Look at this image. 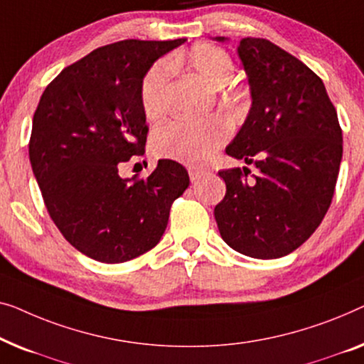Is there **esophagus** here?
I'll return each mask as SVG.
<instances>
[{
    "instance_id": "34e87169",
    "label": "esophagus",
    "mask_w": 364,
    "mask_h": 364,
    "mask_svg": "<svg viewBox=\"0 0 364 364\" xmlns=\"http://www.w3.org/2000/svg\"><path fill=\"white\" fill-rule=\"evenodd\" d=\"M188 173H189V178H191V181H198V180H201L204 175H206V170H203V168L189 166Z\"/></svg>"
}]
</instances>
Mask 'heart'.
Returning a JSON list of instances; mask_svg holds the SVG:
<instances>
[{
    "mask_svg": "<svg viewBox=\"0 0 364 364\" xmlns=\"http://www.w3.org/2000/svg\"><path fill=\"white\" fill-rule=\"evenodd\" d=\"M171 65L193 73L209 89H221L234 74L231 55L213 44L193 46L186 53L173 58ZM140 100L143 112L150 120H158L166 114V70L163 65H153L143 77ZM224 138L226 130L216 120H176L155 133L151 148L160 158L198 165L206 161L223 145Z\"/></svg>",
    "mask_w": 364,
    "mask_h": 364,
    "instance_id": "heart-1",
    "label": "heart"
}]
</instances>
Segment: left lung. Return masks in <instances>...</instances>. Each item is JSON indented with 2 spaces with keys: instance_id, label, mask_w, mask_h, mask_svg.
Wrapping results in <instances>:
<instances>
[{
  "instance_id": "obj_1",
  "label": "left lung",
  "mask_w": 364,
  "mask_h": 364,
  "mask_svg": "<svg viewBox=\"0 0 364 364\" xmlns=\"http://www.w3.org/2000/svg\"><path fill=\"white\" fill-rule=\"evenodd\" d=\"M237 55L252 104L226 153L260 173L249 181L239 168L219 171L226 196L214 218L229 247L277 259L300 247L328 211L343 155L341 129L323 82L301 60L260 38H244Z\"/></svg>"
}]
</instances>
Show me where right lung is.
<instances>
[{
  "mask_svg": "<svg viewBox=\"0 0 364 364\" xmlns=\"http://www.w3.org/2000/svg\"><path fill=\"white\" fill-rule=\"evenodd\" d=\"M186 39H127L92 50L46 87L34 112L29 161L50 219L87 257L119 264L148 252L189 186L180 163L160 160L145 180L119 165L141 156V80Z\"/></svg>",
  "mask_w": 364,
  "mask_h": 364,
  "instance_id": "add662e5",
  "label": "right lung"
}]
</instances>
